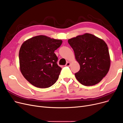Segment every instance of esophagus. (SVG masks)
<instances>
[{"label": "esophagus", "mask_w": 123, "mask_h": 123, "mask_svg": "<svg viewBox=\"0 0 123 123\" xmlns=\"http://www.w3.org/2000/svg\"><path fill=\"white\" fill-rule=\"evenodd\" d=\"M70 65H71V63H70L69 62H67L66 63V64L65 66H67V67H69V66H70Z\"/></svg>", "instance_id": "1"}]
</instances>
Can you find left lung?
I'll use <instances>...</instances> for the list:
<instances>
[{
    "mask_svg": "<svg viewBox=\"0 0 123 123\" xmlns=\"http://www.w3.org/2000/svg\"><path fill=\"white\" fill-rule=\"evenodd\" d=\"M80 69L75 74L81 84L89 86L99 83L108 73L110 58L105 42L95 35L85 33L70 39Z\"/></svg>",
    "mask_w": 123,
    "mask_h": 123,
    "instance_id": "obj_1",
    "label": "left lung"
}]
</instances>
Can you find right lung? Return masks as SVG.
I'll return each instance as SVG.
<instances>
[{
	"instance_id": "1",
	"label": "right lung",
	"mask_w": 123,
	"mask_h": 123,
	"mask_svg": "<svg viewBox=\"0 0 123 123\" xmlns=\"http://www.w3.org/2000/svg\"><path fill=\"white\" fill-rule=\"evenodd\" d=\"M61 40L39 35L25 41L19 52L21 72L32 85L40 88L52 86L58 80L62 68L58 65L54 51Z\"/></svg>"
}]
</instances>
